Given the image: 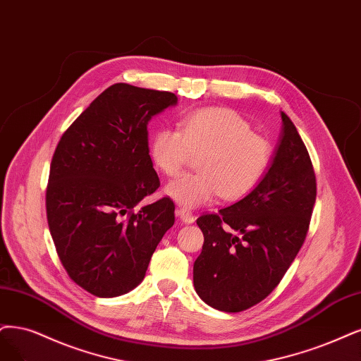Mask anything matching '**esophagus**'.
<instances>
[{
	"label": "esophagus",
	"mask_w": 361,
	"mask_h": 361,
	"mask_svg": "<svg viewBox=\"0 0 361 361\" xmlns=\"http://www.w3.org/2000/svg\"><path fill=\"white\" fill-rule=\"evenodd\" d=\"M176 214H177V217H178L183 223L190 224V223L195 221V216L192 214V211L185 209V208H178V209L176 211Z\"/></svg>",
	"instance_id": "obj_1"
}]
</instances>
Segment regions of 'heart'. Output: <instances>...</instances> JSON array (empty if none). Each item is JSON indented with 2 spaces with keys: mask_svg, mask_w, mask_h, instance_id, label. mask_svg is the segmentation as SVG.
Segmentation results:
<instances>
[{
  "mask_svg": "<svg viewBox=\"0 0 361 361\" xmlns=\"http://www.w3.org/2000/svg\"><path fill=\"white\" fill-rule=\"evenodd\" d=\"M199 156L196 173H184L166 185V195L185 208L216 199L236 201L268 173L274 160L272 142L252 132L245 117L231 109L204 106L185 114L178 129H159L150 156L165 176H178L192 156Z\"/></svg>",
  "mask_w": 361,
  "mask_h": 361,
  "instance_id": "heart-1",
  "label": "heart"
}]
</instances>
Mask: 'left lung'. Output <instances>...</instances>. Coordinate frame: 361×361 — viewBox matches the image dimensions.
Wrapping results in <instances>:
<instances>
[{
	"mask_svg": "<svg viewBox=\"0 0 361 361\" xmlns=\"http://www.w3.org/2000/svg\"><path fill=\"white\" fill-rule=\"evenodd\" d=\"M272 165L257 188L217 214L196 220L204 245L193 264L195 290L207 305L241 312L279 284L310 231L317 180L290 117Z\"/></svg>",
	"mask_w": 361,
	"mask_h": 361,
	"instance_id": "obj_1",
	"label": "left lung"
}]
</instances>
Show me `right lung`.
<instances>
[{
	"label": "right lung",
	"instance_id": "1",
	"mask_svg": "<svg viewBox=\"0 0 361 361\" xmlns=\"http://www.w3.org/2000/svg\"><path fill=\"white\" fill-rule=\"evenodd\" d=\"M176 104V93L116 83L74 120L53 153L46 190L50 235L66 274L93 296L135 288L176 221L169 197L135 211L160 185L147 125Z\"/></svg>",
	"mask_w": 361,
	"mask_h": 361
}]
</instances>
